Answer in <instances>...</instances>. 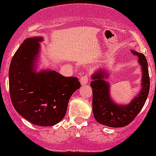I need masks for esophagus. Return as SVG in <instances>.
I'll list each match as a JSON object with an SVG mask.
<instances>
[{
    "instance_id": "34e87169",
    "label": "esophagus",
    "mask_w": 156,
    "mask_h": 156,
    "mask_svg": "<svg viewBox=\"0 0 156 156\" xmlns=\"http://www.w3.org/2000/svg\"><path fill=\"white\" fill-rule=\"evenodd\" d=\"M89 76H90L88 75V74H87V75H83V76H81L80 78L81 84L82 85L87 84V83H88V81H89Z\"/></svg>"
}]
</instances>
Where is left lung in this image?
Here are the masks:
<instances>
[{"label": "left lung", "mask_w": 156, "mask_h": 156, "mask_svg": "<svg viewBox=\"0 0 156 156\" xmlns=\"http://www.w3.org/2000/svg\"><path fill=\"white\" fill-rule=\"evenodd\" d=\"M133 55L138 58L142 69L141 90L137 97H135L128 105H118L112 101L109 95V83L104 80L107 77V71L98 70L91 79L90 87L93 91V114L100 124L109 127H123L127 126L142 109L148 98L150 89L147 59L141 53L133 51Z\"/></svg>", "instance_id": "left-lung-1"}]
</instances>
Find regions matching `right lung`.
I'll return each instance as SVG.
<instances>
[{"mask_svg":"<svg viewBox=\"0 0 156 156\" xmlns=\"http://www.w3.org/2000/svg\"><path fill=\"white\" fill-rule=\"evenodd\" d=\"M42 37L28 38L12 59L9 91L14 108L37 126H51L66 115L69 100L80 87L77 77H66L55 71H34V59Z\"/></svg>","mask_w":156,"mask_h":156,"instance_id":"1","label":"right lung"}]
</instances>
